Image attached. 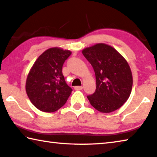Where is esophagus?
<instances>
[{
    "instance_id": "obj_1",
    "label": "esophagus",
    "mask_w": 157,
    "mask_h": 157,
    "mask_svg": "<svg viewBox=\"0 0 157 157\" xmlns=\"http://www.w3.org/2000/svg\"><path fill=\"white\" fill-rule=\"evenodd\" d=\"M74 89L76 90H81L83 89V86H75L74 87Z\"/></svg>"
}]
</instances>
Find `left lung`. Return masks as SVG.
<instances>
[{
  "mask_svg": "<svg viewBox=\"0 0 157 157\" xmlns=\"http://www.w3.org/2000/svg\"><path fill=\"white\" fill-rule=\"evenodd\" d=\"M82 53L95 74L96 90L87 96L90 105L102 113L118 109L126 102L132 90V76L127 61L105 43L86 48Z\"/></svg>",
  "mask_w": 157,
  "mask_h": 157,
  "instance_id": "1",
  "label": "left lung"
}]
</instances>
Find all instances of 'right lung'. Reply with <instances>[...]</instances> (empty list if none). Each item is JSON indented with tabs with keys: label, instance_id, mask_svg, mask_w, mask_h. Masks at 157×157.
<instances>
[{
	"label": "right lung",
	"instance_id": "1",
	"mask_svg": "<svg viewBox=\"0 0 157 157\" xmlns=\"http://www.w3.org/2000/svg\"><path fill=\"white\" fill-rule=\"evenodd\" d=\"M71 52L59 48H49L36 60L27 76L26 92L36 107L53 112L68 100L72 89L62 74V66Z\"/></svg>",
	"mask_w": 157,
	"mask_h": 157
}]
</instances>
